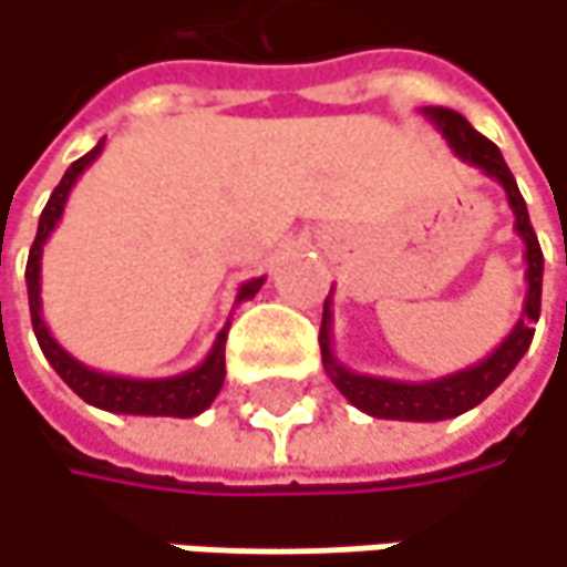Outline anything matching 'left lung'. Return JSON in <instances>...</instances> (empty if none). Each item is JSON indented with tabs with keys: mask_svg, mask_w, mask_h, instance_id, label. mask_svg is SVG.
<instances>
[{
	"mask_svg": "<svg viewBox=\"0 0 567 567\" xmlns=\"http://www.w3.org/2000/svg\"><path fill=\"white\" fill-rule=\"evenodd\" d=\"M425 118L445 135V142L452 145V152L482 168L488 178H495L505 195L508 205L515 212V231L525 241V281H528V292H525V306H522V319L515 322V329L502 339V346L485 355L482 362L432 379V382H395V379H379V375H362L352 372L349 365H342L332 352V292L326 299V312H322V332H319V346H322V365L332 379V385L365 415L372 419H392V422H445L455 419L468 409H475L478 402H485L508 375L512 369L522 362V355L532 346L535 336V322L542 312V271H545V258H542V245L538 235L528 221V208L525 198L515 185L512 168L505 165L502 152L495 142H488L482 132L472 128V122L465 115H458L455 109H422Z\"/></svg>",
	"mask_w": 567,
	"mask_h": 567,
	"instance_id": "1",
	"label": "left lung"
}]
</instances>
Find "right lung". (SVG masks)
Wrapping results in <instances>:
<instances>
[{"label":"right lung","mask_w":567,"mask_h":567,"mask_svg":"<svg viewBox=\"0 0 567 567\" xmlns=\"http://www.w3.org/2000/svg\"><path fill=\"white\" fill-rule=\"evenodd\" d=\"M102 152V142L85 152L82 158H75L62 182L55 185V192L49 195L42 215H39V231H35V241L29 248V265H25V286H29V316H32V332L39 339V349L42 355L49 359V365L59 372V379L89 405L95 409H105V412H115V415H168V419H195L202 415L215 395L221 392V382H225V336H228V326L218 332L215 346L208 349L205 362L182 372V375H168V379H128V375H112V372H99V369H89L82 365L75 355H69L49 332L45 319H42V248L52 235V228L59 225L62 212H65V202H69V192L72 185L79 182V175L99 158ZM265 278H251L238 289V299L235 302H245L251 299L258 289H261Z\"/></svg>","instance_id":"1"}]
</instances>
